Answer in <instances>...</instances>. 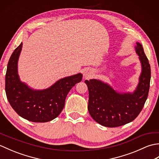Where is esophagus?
<instances>
[{
    "instance_id": "1",
    "label": "esophagus",
    "mask_w": 159,
    "mask_h": 159,
    "mask_svg": "<svg viewBox=\"0 0 159 159\" xmlns=\"http://www.w3.org/2000/svg\"><path fill=\"white\" fill-rule=\"evenodd\" d=\"M93 74V71L91 69H87L83 72V78L84 79H88L92 77Z\"/></svg>"
}]
</instances>
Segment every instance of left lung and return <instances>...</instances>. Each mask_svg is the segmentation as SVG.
Returning <instances> with one entry per match:
<instances>
[{
    "instance_id": "1",
    "label": "left lung",
    "mask_w": 159,
    "mask_h": 159,
    "mask_svg": "<svg viewBox=\"0 0 159 159\" xmlns=\"http://www.w3.org/2000/svg\"><path fill=\"white\" fill-rule=\"evenodd\" d=\"M136 53L141 73L133 93H120L107 83L97 79L85 80L89 90L88 111L93 119L102 126L113 128L133 121L142 110L148 96L151 78L149 61L142 45L137 42Z\"/></svg>"
}]
</instances>
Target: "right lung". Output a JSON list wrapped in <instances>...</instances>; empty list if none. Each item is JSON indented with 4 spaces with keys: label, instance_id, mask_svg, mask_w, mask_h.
<instances>
[{
    "label": "right lung",
    "instance_id": "right-lung-1",
    "mask_svg": "<svg viewBox=\"0 0 159 159\" xmlns=\"http://www.w3.org/2000/svg\"><path fill=\"white\" fill-rule=\"evenodd\" d=\"M22 43L17 47L9 60L5 75V92L10 105L20 117L33 122H47L58 117L65 105L67 93L83 74L63 78L45 89L36 90L20 79L18 62Z\"/></svg>",
    "mask_w": 159,
    "mask_h": 159
}]
</instances>
